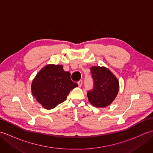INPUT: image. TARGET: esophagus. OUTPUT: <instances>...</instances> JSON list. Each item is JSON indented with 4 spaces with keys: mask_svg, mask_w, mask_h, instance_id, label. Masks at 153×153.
<instances>
[{
    "mask_svg": "<svg viewBox=\"0 0 153 153\" xmlns=\"http://www.w3.org/2000/svg\"><path fill=\"white\" fill-rule=\"evenodd\" d=\"M77 84H78V85H79V87H82V84H83V82H82V80H79L78 82H77Z\"/></svg>",
    "mask_w": 153,
    "mask_h": 153,
    "instance_id": "34e87169",
    "label": "esophagus"
}]
</instances>
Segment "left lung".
<instances>
[{
  "instance_id": "1",
  "label": "left lung",
  "mask_w": 153,
  "mask_h": 153,
  "mask_svg": "<svg viewBox=\"0 0 153 153\" xmlns=\"http://www.w3.org/2000/svg\"><path fill=\"white\" fill-rule=\"evenodd\" d=\"M91 73L94 81L93 90L87 92L89 102L97 108L110 105L119 91V82L108 68L93 66Z\"/></svg>"
}]
</instances>
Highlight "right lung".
<instances>
[{
  "label": "right lung",
  "mask_w": 153,
  "mask_h": 153,
  "mask_svg": "<svg viewBox=\"0 0 153 153\" xmlns=\"http://www.w3.org/2000/svg\"><path fill=\"white\" fill-rule=\"evenodd\" d=\"M77 86L62 65L47 64L33 79L31 92L43 108L50 110L66 100L70 91Z\"/></svg>",
  "instance_id": "right-lung-1"
}]
</instances>
